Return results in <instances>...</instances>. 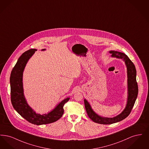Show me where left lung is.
Returning <instances> with one entry per match:
<instances>
[{
  "mask_svg": "<svg viewBox=\"0 0 149 149\" xmlns=\"http://www.w3.org/2000/svg\"><path fill=\"white\" fill-rule=\"evenodd\" d=\"M109 52L111 54L112 57L122 59L125 63L127 68V99L126 106L123 111L118 115L112 118L104 117L95 113L88 100L86 99H84L85 109L89 117L93 122L103 125L112 124L126 118L130 113L134 106L138 94V85L136 81V70L134 63L124 53L114 50L109 51Z\"/></svg>",
  "mask_w": 149,
  "mask_h": 149,
  "instance_id": "obj_1",
  "label": "left lung"
}]
</instances>
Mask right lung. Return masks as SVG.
I'll return each instance as SVG.
<instances>
[{"mask_svg":"<svg viewBox=\"0 0 149 149\" xmlns=\"http://www.w3.org/2000/svg\"><path fill=\"white\" fill-rule=\"evenodd\" d=\"M45 50L42 49L41 51ZM36 51L35 49L28 50L22 54L18 59L10 74V94L11 102L14 109L29 122L36 125H41L51 123L60 119L64 113V105L70 98L68 97L63 100L47 113H37L29 106L24 95L23 73L29 58Z\"/></svg>","mask_w":149,"mask_h":149,"instance_id":"add662e5","label":"right lung"}]
</instances>
